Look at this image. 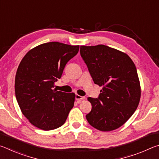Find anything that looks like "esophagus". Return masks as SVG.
Segmentation results:
<instances>
[{"instance_id": "1", "label": "esophagus", "mask_w": 159, "mask_h": 159, "mask_svg": "<svg viewBox=\"0 0 159 159\" xmlns=\"http://www.w3.org/2000/svg\"><path fill=\"white\" fill-rule=\"evenodd\" d=\"M75 98H76V100L79 101V102H80V101L84 100V99H85L84 96H80L79 95H76V96H75Z\"/></svg>"}]
</instances>
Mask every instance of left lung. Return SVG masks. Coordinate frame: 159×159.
<instances>
[{
    "label": "left lung",
    "mask_w": 159,
    "mask_h": 159,
    "mask_svg": "<svg viewBox=\"0 0 159 159\" xmlns=\"http://www.w3.org/2000/svg\"><path fill=\"white\" fill-rule=\"evenodd\" d=\"M80 56L95 84L102 86L86 119L96 129L111 131L123 125L138 108L140 84L135 65L125 53L104 45L80 48Z\"/></svg>",
    "instance_id": "obj_1"
}]
</instances>
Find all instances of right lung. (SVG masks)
Returning a JSON list of instances; mask_svg holds the SVG:
<instances>
[{
    "mask_svg": "<svg viewBox=\"0 0 159 159\" xmlns=\"http://www.w3.org/2000/svg\"><path fill=\"white\" fill-rule=\"evenodd\" d=\"M79 50V45L50 42L29 50L21 60L15 76V95L21 112L32 125L50 130L65 123L75 94L53 90L54 84Z\"/></svg>",
    "mask_w": 159,
    "mask_h": 159,
    "instance_id": "add662e5",
    "label": "right lung"
}]
</instances>
